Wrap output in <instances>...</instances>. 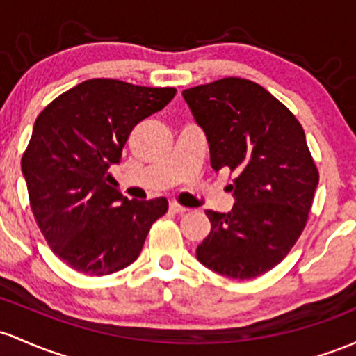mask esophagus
<instances>
[{"label":"esophagus","mask_w":356,"mask_h":356,"mask_svg":"<svg viewBox=\"0 0 356 356\" xmlns=\"http://www.w3.org/2000/svg\"><path fill=\"white\" fill-rule=\"evenodd\" d=\"M169 209L172 211V213H177V214L187 213V211H189V208H184V206L177 204V202H170V204H169Z\"/></svg>","instance_id":"esophagus-1"}]
</instances>
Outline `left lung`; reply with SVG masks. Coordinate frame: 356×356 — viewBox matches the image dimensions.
Returning <instances> with one entry per match:
<instances>
[{
    "instance_id": "obj_1",
    "label": "left lung",
    "mask_w": 356,
    "mask_h": 356,
    "mask_svg": "<svg viewBox=\"0 0 356 356\" xmlns=\"http://www.w3.org/2000/svg\"><path fill=\"white\" fill-rule=\"evenodd\" d=\"M204 131L214 172L235 174L229 213L206 211L209 235L197 245L204 267L253 279L291 252L302 233L319 174L302 127L267 89L225 77L182 91Z\"/></svg>"
}]
</instances>
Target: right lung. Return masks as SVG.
I'll list each match as a JSON object with an SVG mask.
<instances>
[{"label": "right lung", "mask_w": 356, "mask_h": 356, "mask_svg": "<svg viewBox=\"0 0 356 356\" xmlns=\"http://www.w3.org/2000/svg\"><path fill=\"white\" fill-rule=\"evenodd\" d=\"M174 88L116 79L74 86L35 120L22 159L30 206L52 252L74 270L109 275L138 259L165 197L136 201L108 184V169L136 123L160 111Z\"/></svg>", "instance_id": "right-lung-1"}]
</instances>
